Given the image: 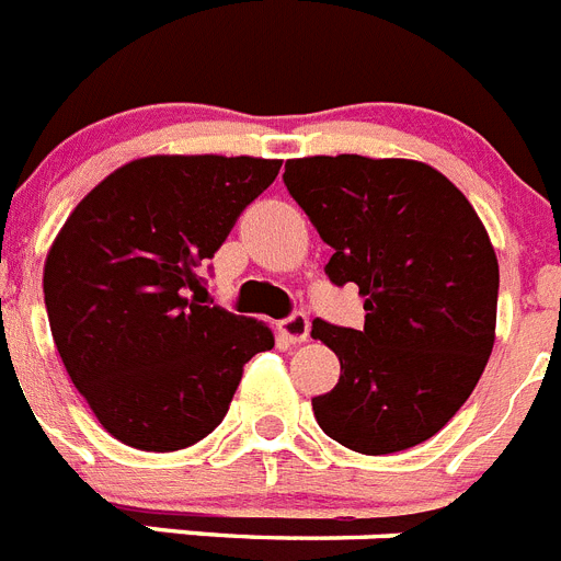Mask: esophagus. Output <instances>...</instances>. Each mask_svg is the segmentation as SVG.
Returning a JSON list of instances; mask_svg holds the SVG:
<instances>
[{
    "label": "esophagus",
    "mask_w": 561,
    "mask_h": 561,
    "mask_svg": "<svg viewBox=\"0 0 561 561\" xmlns=\"http://www.w3.org/2000/svg\"><path fill=\"white\" fill-rule=\"evenodd\" d=\"M277 334H280L286 343H291V346L306 343V340H309V318L298 312V314H291V318L280 320V323H277Z\"/></svg>",
    "instance_id": "1"
}]
</instances>
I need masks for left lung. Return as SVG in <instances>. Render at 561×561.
<instances>
[{"label": "left lung", "mask_w": 561, "mask_h": 561, "mask_svg": "<svg viewBox=\"0 0 561 561\" xmlns=\"http://www.w3.org/2000/svg\"><path fill=\"white\" fill-rule=\"evenodd\" d=\"M286 190L334 249L332 284H357L366 327L312 323L340 380L312 400L318 425L357 454L434 437L471 397L496 340L500 263L471 201L411 158L286 161Z\"/></svg>", "instance_id": "1"}]
</instances>
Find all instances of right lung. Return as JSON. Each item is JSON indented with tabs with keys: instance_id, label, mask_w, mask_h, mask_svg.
Here are the masks:
<instances>
[{
	"instance_id": "obj_1",
	"label": "right lung",
	"mask_w": 561,
	"mask_h": 561,
	"mask_svg": "<svg viewBox=\"0 0 561 561\" xmlns=\"http://www.w3.org/2000/svg\"><path fill=\"white\" fill-rule=\"evenodd\" d=\"M277 158L147 156L95 184L53 238L45 306L67 375L104 431L179 451L227 414L257 352L255 318L207 306L198 263L277 179Z\"/></svg>"
}]
</instances>
